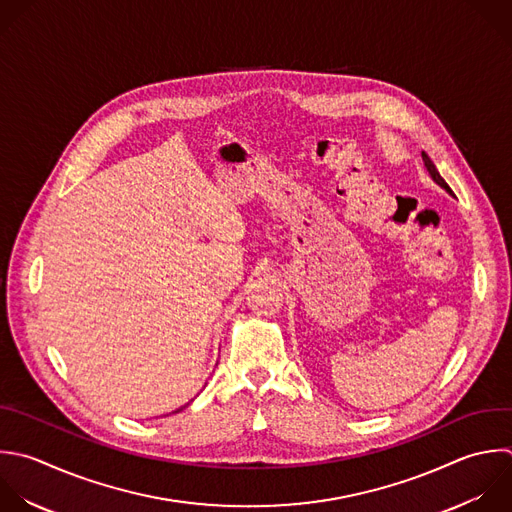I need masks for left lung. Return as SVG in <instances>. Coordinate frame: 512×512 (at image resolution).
<instances>
[{"label": "left lung", "mask_w": 512, "mask_h": 512, "mask_svg": "<svg viewBox=\"0 0 512 512\" xmlns=\"http://www.w3.org/2000/svg\"><path fill=\"white\" fill-rule=\"evenodd\" d=\"M422 162H424V166H426V170H428V174H430V178L440 186V188H444L446 192H450V188H448V184L444 182V178L438 174V170H436V166L432 164V160L426 156V152H422Z\"/></svg>", "instance_id": "1"}]
</instances>
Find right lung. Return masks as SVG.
<instances>
[{
    "label": "right lung",
    "instance_id": "add662e5",
    "mask_svg": "<svg viewBox=\"0 0 512 512\" xmlns=\"http://www.w3.org/2000/svg\"><path fill=\"white\" fill-rule=\"evenodd\" d=\"M182 408H184V406H182ZM182 408H178V410H176V412H180V410H182Z\"/></svg>",
    "mask_w": 512,
    "mask_h": 512
}]
</instances>
